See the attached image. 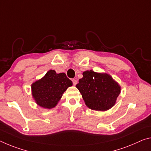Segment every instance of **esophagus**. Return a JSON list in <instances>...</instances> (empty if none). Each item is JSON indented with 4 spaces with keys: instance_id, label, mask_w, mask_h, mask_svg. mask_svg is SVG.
<instances>
[{
    "instance_id": "obj_1",
    "label": "esophagus",
    "mask_w": 151,
    "mask_h": 151,
    "mask_svg": "<svg viewBox=\"0 0 151 151\" xmlns=\"http://www.w3.org/2000/svg\"><path fill=\"white\" fill-rule=\"evenodd\" d=\"M72 81H73V85H75V86L76 84H77V81H76V79H73V80H72Z\"/></svg>"
}]
</instances>
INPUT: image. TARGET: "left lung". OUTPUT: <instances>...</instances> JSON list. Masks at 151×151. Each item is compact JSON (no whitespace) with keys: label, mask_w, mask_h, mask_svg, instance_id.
<instances>
[{"label":"left lung","mask_w":151,"mask_h":151,"mask_svg":"<svg viewBox=\"0 0 151 151\" xmlns=\"http://www.w3.org/2000/svg\"><path fill=\"white\" fill-rule=\"evenodd\" d=\"M83 76L76 87L88 108L105 111L114 106L121 87L109 74L90 70L83 72Z\"/></svg>","instance_id":"8db88e82"}]
</instances>
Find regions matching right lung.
<instances>
[{
	"instance_id": "1",
	"label": "right lung",
	"mask_w": 151,
	"mask_h": 151,
	"mask_svg": "<svg viewBox=\"0 0 151 151\" xmlns=\"http://www.w3.org/2000/svg\"><path fill=\"white\" fill-rule=\"evenodd\" d=\"M72 85L73 82L65 73L58 74L54 70H50L32 84L33 99L43 108L52 109L56 106L63 93Z\"/></svg>"
}]
</instances>
